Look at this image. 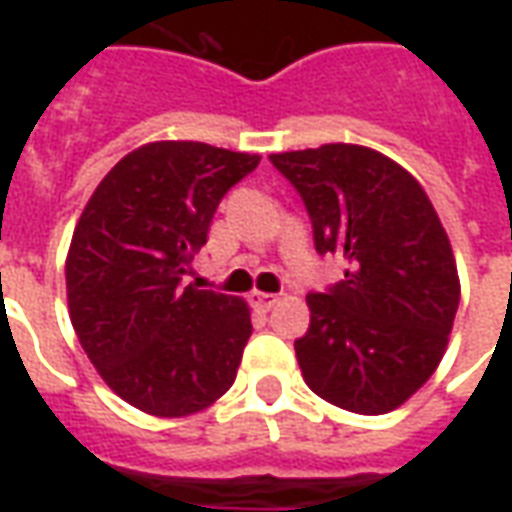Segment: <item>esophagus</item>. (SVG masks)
<instances>
[{
	"label": "esophagus",
	"instance_id": "esophagus-1",
	"mask_svg": "<svg viewBox=\"0 0 512 512\" xmlns=\"http://www.w3.org/2000/svg\"><path fill=\"white\" fill-rule=\"evenodd\" d=\"M249 301L255 304L257 310H271V307L277 304V296H274V293H263V290H255V293H249Z\"/></svg>",
	"mask_w": 512,
	"mask_h": 512
}]
</instances>
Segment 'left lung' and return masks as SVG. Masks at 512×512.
Listing matches in <instances>:
<instances>
[{"label": "left lung", "instance_id": "8db88e82", "mask_svg": "<svg viewBox=\"0 0 512 512\" xmlns=\"http://www.w3.org/2000/svg\"><path fill=\"white\" fill-rule=\"evenodd\" d=\"M299 191L318 255H343L345 279L310 293L296 359L312 392L354 414H386L439 367L461 301L450 238L428 194L370 147L274 153Z\"/></svg>", "mask_w": 512, "mask_h": 512}]
</instances>
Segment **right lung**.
<instances>
[{
  "label": "right lung",
  "mask_w": 512,
  "mask_h": 512,
  "mask_svg": "<svg viewBox=\"0 0 512 512\" xmlns=\"http://www.w3.org/2000/svg\"><path fill=\"white\" fill-rule=\"evenodd\" d=\"M260 156L150 142L120 158L84 208L65 263L79 343L112 392L145 414L186 417L233 386L249 307L183 288L213 213Z\"/></svg>",
  "instance_id": "right-lung-1"
}]
</instances>
